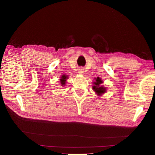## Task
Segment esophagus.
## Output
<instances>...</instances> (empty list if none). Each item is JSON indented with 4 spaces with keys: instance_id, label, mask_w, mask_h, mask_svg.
I'll use <instances>...</instances> for the list:
<instances>
[{
    "instance_id": "34e87169",
    "label": "esophagus",
    "mask_w": 155,
    "mask_h": 155,
    "mask_svg": "<svg viewBox=\"0 0 155 155\" xmlns=\"http://www.w3.org/2000/svg\"><path fill=\"white\" fill-rule=\"evenodd\" d=\"M78 72L80 74H83V73H84V69H83V68H80L79 69H78Z\"/></svg>"
}]
</instances>
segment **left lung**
<instances>
[{"mask_svg": "<svg viewBox=\"0 0 155 155\" xmlns=\"http://www.w3.org/2000/svg\"><path fill=\"white\" fill-rule=\"evenodd\" d=\"M102 83H103V81H102L99 77L97 78L96 82L94 83L95 84V85L93 86V90L96 91L98 95H101V94H103L106 91L105 88L103 87V86H100V85H101Z\"/></svg>", "mask_w": 155, "mask_h": 155, "instance_id": "obj_1", "label": "left lung"}]
</instances>
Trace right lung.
Listing matches in <instances>:
<instances>
[{
    "label": "right lung",
    "instance_id": "1",
    "mask_svg": "<svg viewBox=\"0 0 155 155\" xmlns=\"http://www.w3.org/2000/svg\"><path fill=\"white\" fill-rule=\"evenodd\" d=\"M65 80H66V77H65V75H63V77H61V85H64V84H65Z\"/></svg>",
    "mask_w": 155,
    "mask_h": 155
}]
</instances>
